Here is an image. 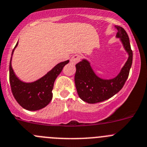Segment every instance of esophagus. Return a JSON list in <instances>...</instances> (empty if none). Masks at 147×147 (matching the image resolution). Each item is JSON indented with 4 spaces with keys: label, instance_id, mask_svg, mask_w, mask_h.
Here are the masks:
<instances>
[{
    "label": "esophagus",
    "instance_id": "1",
    "mask_svg": "<svg viewBox=\"0 0 147 147\" xmlns=\"http://www.w3.org/2000/svg\"><path fill=\"white\" fill-rule=\"evenodd\" d=\"M80 60V55H75L72 56L70 59V62L72 63V64L75 65L78 63H79Z\"/></svg>",
    "mask_w": 147,
    "mask_h": 147
}]
</instances>
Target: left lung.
<instances>
[{
    "label": "left lung",
    "mask_w": 147,
    "mask_h": 147,
    "mask_svg": "<svg viewBox=\"0 0 147 147\" xmlns=\"http://www.w3.org/2000/svg\"><path fill=\"white\" fill-rule=\"evenodd\" d=\"M115 28L118 31L116 37L120 38L124 49L129 55L127 61L117 76L110 80H104L99 78L93 71L90 63L85 59H83L76 65L75 82L77 92L81 100L89 104L103 102L113 97L121 90L128 78L132 64V50L125 30L118 26H115Z\"/></svg>",
    "instance_id": "1"
}]
</instances>
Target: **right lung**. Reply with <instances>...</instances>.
<instances>
[{
	"label": "right lung",
	"instance_id": "right-lung-1",
	"mask_svg": "<svg viewBox=\"0 0 147 147\" xmlns=\"http://www.w3.org/2000/svg\"><path fill=\"white\" fill-rule=\"evenodd\" d=\"M9 66V80L12 93L18 103L23 108L30 111H36L47 106L53 98L54 82L57 77L60 75L65 65L69 60L58 63L45 75L38 80L32 82H24L17 78L12 68V55Z\"/></svg>",
	"mask_w": 147,
	"mask_h": 147
}]
</instances>
